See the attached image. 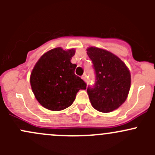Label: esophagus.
Wrapping results in <instances>:
<instances>
[{"mask_svg":"<svg viewBox=\"0 0 155 155\" xmlns=\"http://www.w3.org/2000/svg\"><path fill=\"white\" fill-rule=\"evenodd\" d=\"M82 79H83L84 81H86V75H85V74H84L83 76H82Z\"/></svg>","mask_w":155,"mask_h":155,"instance_id":"obj_1","label":"esophagus"}]
</instances>
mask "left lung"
I'll return each instance as SVG.
<instances>
[{
  "instance_id": "obj_1",
  "label": "left lung",
  "mask_w": 155,
  "mask_h": 155,
  "mask_svg": "<svg viewBox=\"0 0 155 155\" xmlns=\"http://www.w3.org/2000/svg\"><path fill=\"white\" fill-rule=\"evenodd\" d=\"M93 62L96 82L87 89L92 107L101 112H110L122 105L130 88L131 76L125 64L115 54L97 47L87 48Z\"/></svg>"
}]
</instances>
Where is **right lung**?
Listing matches in <instances>:
<instances>
[{"label": "right lung", "instance_id": "right-lung-1", "mask_svg": "<svg viewBox=\"0 0 155 155\" xmlns=\"http://www.w3.org/2000/svg\"><path fill=\"white\" fill-rule=\"evenodd\" d=\"M74 48H52L40 58L30 77L32 91L36 99L46 109L61 111L72 105L80 89L86 84L75 74L76 64L70 60Z\"/></svg>", "mask_w": 155, "mask_h": 155}]
</instances>
